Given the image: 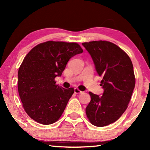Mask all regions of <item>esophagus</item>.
Listing matches in <instances>:
<instances>
[{"mask_svg": "<svg viewBox=\"0 0 150 150\" xmlns=\"http://www.w3.org/2000/svg\"><path fill=\"white\" fill-rule=\"evenodd\" d=\"M74 92L75 94H79V93H82V91H81L80 90H79L77 88H75L74 89Z\"/></svg>", "mask_w": 150, "mask_h": 150, "instance_id": "1", "label": "esophagus"}]
</instances>
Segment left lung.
Masks as SVG:
<instances>
[{
	"instance_id": "obj_1",
	"label": "left lung",
	"mask_w": 150,
	"mask_h": 150,
	"mask_svg": "<svg viewBox=\"0 0 150 150\" xmlns=\"http://www.w3.org/2000/svg\"><path fill=\"white\" fill-rule=\"evenodd\" d=\"M92 57L96 73L103 77L102 96L89 92L91 101L86 115L93 125L103 127L115 122L125 112L135 87V76L130 58L113 43L93 41L83 43Z\"/></svg>"
}]
</instances>
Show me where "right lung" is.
Listing matches in <instances>:
<instances>
[{
  "label": "right lung",
  "mask_w": 150,
  "mask_h": 150,
  "mask_svg": "<svg viewBox=\"0 0 150 150\" xmlns=\"http://www.w3.org/2000/svg\"><path fill=\"white\" fill-rule=\"evenodd\" d=\"M76 43L48 41L37 45L24 57L19 68L18 89L26 112L42 124L58 120L64 111L73 88L55 85L67 62L83 53Z\"/></svg>",
  "instance_id": "1"
}]
</instances>
